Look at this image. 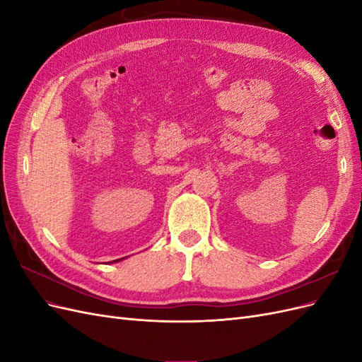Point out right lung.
Masks as SVG:
<instances>
[{"label": "right lung", "instance_id": "1", "mask_svg": "<svg viewBox=\"0 0 362 362\" xmlns=\"http://www.w3.org/2000/svg\"><path fill=\"white\" fill-rule=\"evenodd\" d=\"M120 259H122V258H120ZM115 261H119V259H115Z\"/></svg>", "mask_w": 362, "mask_h": 362}]
</instances>
